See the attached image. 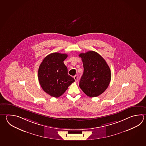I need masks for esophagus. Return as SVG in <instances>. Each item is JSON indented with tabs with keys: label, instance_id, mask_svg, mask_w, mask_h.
I'll list each match as a JSON object with an SVG mask.
<instances>
[{
	"label": "esophagus",
	"instance_id": "obj_1",
	"mask_svg": "<svg viewBox=\"0 0 146 146\" xmlns=\"http://www.w3.org/2000/svg\"><path fill=\"white\" fill-rule=\"evenodd\" d=\"M74 80H75V82H77V81H78V75H75L74 76Z\"/></svg>",
	"mask_w": 146,
	"mask_h": 146
}]
</instances>
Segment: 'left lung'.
Listing matches in <instances>:
<instances>
[{
    "mask_svg": "<svg viewBox=\"0 0 146 146\" xmlns=\"http://www.w3.org/2000/svg\"><path fill=\"white\" fill-rule=\"evenodd\" d=\"M79 57L83 63V74L80 87L90 97L101 95L109 86L111 78L109 66L101 56L94 51L81 53Z\"/></svg>",
    "mask_w": 146,
    "mask_h": 146,
    "instance_id": "1",
    "label": "left lung"
}]
</instances>
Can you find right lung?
<instances>
[{"label": "right lung", "instance_id": "obj_1", "mask_svg": "<svg viewBox=\"0 0 146 146\" xmlns=\"http://www.w3.org/2000/svg\"><path fill=\"white\" fill-rule=\"evenodd\" d=\"M67 57V54H49L39 67V83L44 91L52 97L58 98L62 95L74 82V79L68 74L67 67L63 62Z\"/></svg>", "mask_w": 146, "mask_h": 146}]
</instances>
